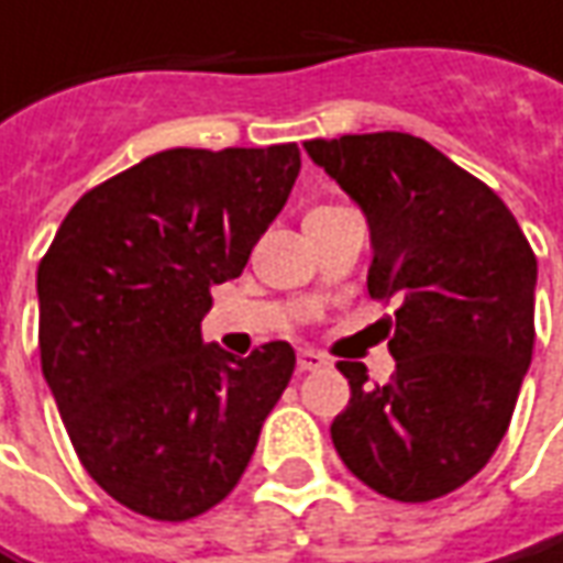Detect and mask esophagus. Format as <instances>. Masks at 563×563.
<instances>
[{
    "mask_svg": "<svg viewBox=\"0 0 563 563\" xmlns=\"http://www.w3.org/2000/svg\"><path fill=\"white\" fill-rule=\"evenodd\" d=\"M327 357L323 354H317V351H298V369L301 373H317V369H323L327 366Z\"/></svg>",
    "mask_w": 563,
    "mask_h": 563,
    "instance_id": "esophagus-1",
    "label": "esophagus"
}]
</instances>
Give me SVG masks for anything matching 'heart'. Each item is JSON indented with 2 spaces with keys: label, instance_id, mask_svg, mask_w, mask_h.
<instances>
[{
  "label": "heart",
  "instance_id": "obj_1",
  "mask_svg": "<svg viewBox=\"0 0 563 563\" xmlns=\"http://www.w3.org/2000/svg\"><path fill=\"white\" fill-rule=\"evenodd\" d=\"M323 209H332V206H323ZM313 212H320V209H313Z\"/></svg>",
  "mask_w": 563,
  "mask_h": 563
}]
</instances>
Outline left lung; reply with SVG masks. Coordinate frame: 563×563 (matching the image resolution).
I'll return each instance as SVG.
<instances>
[{"label": "left lung", "mask_w": 563, "mask_h": 563, "mask_svg": "<svg viewBox=\"0 0 563 563\" xmlns=\"http://www.w3.org/2000/svg\"><path fill=\"white\" fill-rule=\"evenodd\" d=\"M305 151L366 212L369 296L397 301L391 382L366 385L363 363L339 361L351 400L332 419L335 453L388 499H441L508 431L537 342V255L506 202L422 137H313Z\"/></svg>", "instance_id": "1"}]
</instances>
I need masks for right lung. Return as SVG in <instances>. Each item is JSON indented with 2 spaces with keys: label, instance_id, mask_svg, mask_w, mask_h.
Returning a JSON list of instances; mask_svg holds the SVG:
<instances>
[{
  "label": "right lung",
  "instance_id": "add662e5",
  "mask_svg": "<svg viewBox=\"0 0 563 563\" xmlns=\"http://www.w3.org/2000/svg\"><path fill=\"white\" fill-rule=\"evenodd\" d=\"M298 169L296 144L153 153L82 194L42 255V376L82 468L144 518L218 506L292 378L289 342L233 357L200 323Z\"/></svg>",
  "mask_w": 563,
  "mask_h": 563
}]
</instances>
